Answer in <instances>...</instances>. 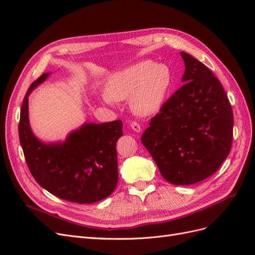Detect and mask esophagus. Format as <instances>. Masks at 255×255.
<instances>
[{"instance_id": "obj_1", "label": "esophagus", "mask_w": 255, "mask_h": 255, "mask_svg": "<svg viewBox=\"0 0 255 255\" xmlns=\"http://www.w3.org/2000/svg\"><path fill=\"white\" fill-rule=\"evenodd\" d=\"M129 127H130V128H132L134 132H136V133H139L140 132V126H139V123H137L136 121H133V122H130L129 123Z\"/></svg>"}]
</instances>
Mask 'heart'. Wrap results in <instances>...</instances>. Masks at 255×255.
<instances>
[{
    "instance_id": "b5f03b06",
    "label": "heart",
    "mask_w": 255,
    "mask_h": 255,
    "mask_svg": "<svg viewBox=\"0 0 255 255\" xmlns=\"http://www.w3.org/2000/svg\"><path fill=\"white\" fill-rule=\"evenodd\" d=\"M171 84L172 72L167 65L142 60L110 76L102 101L114 105L129 98L132 111L146 117L161 109Z\"/></svg>"
}]
</instances>
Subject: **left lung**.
Segmentation results:
<instances>
[{"mask_svg": "<svg viewBox=\"0 0 255 255\" xmlns=\"http://www.w3.org/2000/svg\"><path fill=\"white\" fill-rule=\"evenodd\" d=\"M181 56L184 85L151 119L141 142L166 181L190 185L214 174L228 157L234 120L218 79L189 54Z\"/></svg>", "mask_w": 255, "mask_h": 255, "instance_id": "left-lung-1", "label": "left lung"}]
</instances>
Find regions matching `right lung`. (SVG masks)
<instances>
[{"mask_svg":"<svg viewBox=\"0 0 255 255\" xmlns=\"http://www.w3.org/2000/svg\"><path fill=\"white\" fill-rule=\"evenodd\" d=\"M49 75L43 73L30 85L21 107L19 138L27 167L52 195L80 204L98 202L117 186L116 143L123 135L122 121L84 123L63 142H42L29 126L28 96Z\"/></svg>","mask_w":255,"mask_h":255,"instance_id":"1","label":"right lung"}]
</instances>
